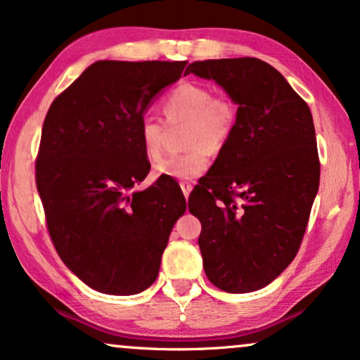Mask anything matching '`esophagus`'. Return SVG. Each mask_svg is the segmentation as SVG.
<instances>
[{
	"mask_svg": "<svg viewBox=\"0 0 360 360\" xmlns=\"http://www.w3.org/2000/svg\"><path fill=\"white\" fill-rule=\"evenodd\" d=\"M180 188H181V191H184V195H185V197L188 198L190 191L193 190V185L188 184V181H180Z\"/></svg>",
	"mask_w": 360,
	"mask_h": 360,
	"instance_id": "esophagus-1",
	"label": "esophagus"
}]
</instances>
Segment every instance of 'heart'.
Returning a JSON list of instances; mask_svg holds the SVG:
<instances>
[{
	"label": "heart",
	"instance_id": "heart-1",
	"mask_svg": "<svg viewBox=\"0 0 360 360\" xmlns=\"http://www.w3.org/2000/svg\"><path fill=\"white\" fill-rule=\"evenodd\" d=\"M167 124L186 122L184 142L188 150L162 158L153 165V175L172 180H193L210 165V150L218 152L230 140L236 124V107L228 97L213 96L205 84L184 82L162 102ZM139 140L148 160L163 152L165 125L152 115L139 124Z\"/></svg>",
	"mask_w": 360,
	"mask_h": 360
}]
</instances>
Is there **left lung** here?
I'll use <instances>...</instances> for the list:
<instances>
[{
    "label": "left lung",
    "mask_w": 360,
    "mask_h": 360,
    "mask_svg": "<svg viewBox=\"0 0 360 360\" xmlns=\"http://www.w3.org/2000/svg\"><path fill=\"white\" fill-rule=\"evenodd\" d=\"M238 104L231 137L188 200L207 278L226 292L268 286L294 259L319 188L309 107L256 58L195 60Z\"/></svg>",
    "instance_id": "8db88e82"
}]
</instances>
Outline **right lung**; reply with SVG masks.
Wrapping results in <instances>:
<instances>
[{"instance_id": "1", "label": "right lung", "mask_w": 360, "mask_h": 360, "mask_svg": "<svg viewBox=\"0 0 360 360\" xmlns=\"http://www.w3.org/2000/svg\"><path fill=\"white\" fill-rule=\"evenodd\" d=\"M186 60H97L46 114L36 186L54 248L76 276L104 294L147 289L160 269L184 193L150 170L139 124L153 97L179 81Z\"/></svg>"}]
</instances>
